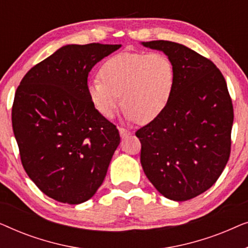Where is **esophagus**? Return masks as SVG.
<instances>
[{"label": "esophagus", "instance_id": "esophagus-1", "mask_svg": "<svg viewBox=\"0 0 248 248\" xmlns=\"http://www.w3.org/2000/svg\"><path fill=\"white\" fill-rule=\"evenodd\" d=\"M118 131H120V135H121L122 139L126 138V137H128V135H131V132L125 130V128H123V127H118Z\"/></svg>", "mask_w": 248, "mask_h": 248}]
</instances>
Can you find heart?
<instances>
[{
	"mask_svg": "<svg viewBox=\"0 0 248 248\" xmlns=\"http://www.w3.org/2000/svg\"><path fill=\"white\" fill-rule=\"evenodd\" d=\"M99 77L88 83V94L106 118H113L123 101L127 122L154 121L174 90V65L164 53H120L101 65Z\"/></svg>",
	"mask_w": 248,
	"mask_h": 248,
	"instance_id": "1",
	"label": "heart"
}]
</instances>
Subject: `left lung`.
Returning <instances> with one entry per match:
<instances>
[{
  "instance_id": "8db88e82",
  "label": "left lung",
  "mask_w": 248,
  "mask_h": 248,
  "mask_svg": "<svg viewBox=\"0 0 248 248\" xmlns=\"http://www.w3.org/2000/svg\"><path fill=\"white\" fill-rule=\"evenodd\" d=\"M174 65V90L164 111L140 128L141 165L155 189L186 201L217 182L230 155L233 109L223 76L211 61L182 44L142 42Z\"/></svg>"
}]
</instances>
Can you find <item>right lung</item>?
I'll return each mask as SVG.
<instances>
[{
    "mask_svg": "<svg viewBox=\"0 0 248 248\" xmlns=\"http://www.w3.org/2000/svg\"><path fill=\"white\" fill-rule=\"evenodd\" d=\"M121 46H62L30 69L16 91L12 127L22 166L55 201L86 202L106 177L121 138L94 108L88 74Z\"/></svg>",
    "mask_w": 248,
    "mask_h": 248,
    "instance_id": "1",
    "label": "right lung"
}]
</instances>
